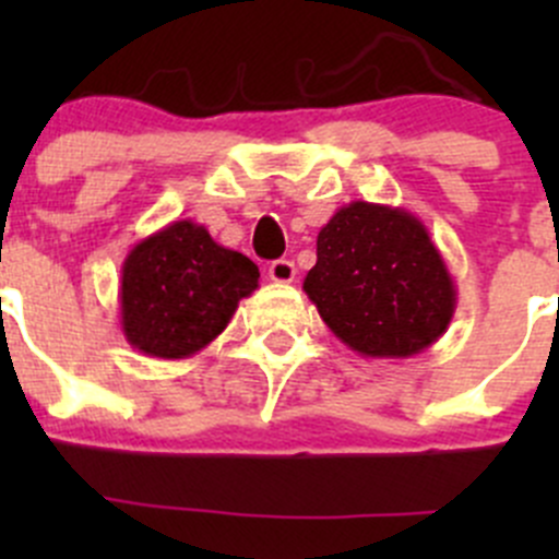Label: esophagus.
Masks as SVG:
<instances>
[{"mask_svg": "<svg viewBox=\"0 0 559 559\" xmlns=\"http://www.w3.org/2000/svg\"><path fill=\"white\" fill-rule=\"evenodd\" d=\"M267 275L273 284H292L297 275V267H295V262H289V259H275V262L270 264Z\"/></svg>", "mask_w": 559, "mask_h": 559, "instance_id": "obj_1", "label": "esophagus"}]
</instances>
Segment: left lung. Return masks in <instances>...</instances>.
Instances as JSON below:
<instances>
[{
	"label": "left lung",
	"mask_w": 559,
	"mask_h": 559,
	"mask_svg": "<svg viewBox=\"0 0 559 559\" xmlns=\"http://www.w3.org/2000/svg\"><path fill=\"white\" fill-rule=\"evenodd\" d=\"M302 289L335 337L373 359L421 354L456 308L454 278L425 224L403 207L362 200L321 227Z\"/></svg>",
	"instance_id": "1"
}]
</instances>
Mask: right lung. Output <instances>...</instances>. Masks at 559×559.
<instances>
[{"instance_id":"1","label":"right lung","mask_w":559,"mask_h":559,"mask_svg":"<svg viewBox=\"0 0 559 559\" xmlns=\"http://www.w3.org/2000/svg\"><path fill=\"white\" fill-rule=\"evenodd\" d=\"M259 286V267L218 246L202 224L173 222L121 264V330L145 357L186 359L224 332Z\"/></svg>"}]
</instances>
